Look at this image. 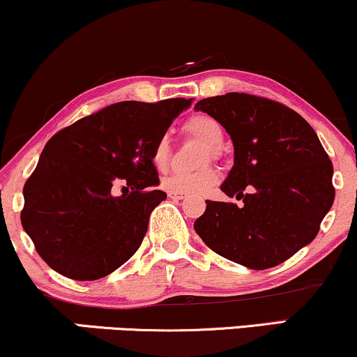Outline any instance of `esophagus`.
<instances>
[{"label": "esophagus", "instance_id": "obj_1", "mask_svg": "<svg viewBox=\"0 0 357 357\" xmlns=\"http://www.w3.org/2000/svg\"><path fill=\"white\" fill-rule=\"evenodd\" d=\"M169 197H170V199H175V200H183V199H187L185 193H177V192H169Z\"/></svg>", "mask_w": 357, "mask_h": 357}]
</instances>
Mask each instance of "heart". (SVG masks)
<instances>
[{
	"mask_svg": "<svg viewBox=\"0 0 357 357\" xmlns=\"http://www.w3.org/2000/svg\"><path fill=\"white\" fill-rule=\"evenodd\" d=\"M185 132L190 134L192 137L199 139L208 145L204 152V162H208L210 157H218L220 145L223 142V129L213 117L206 116V114H195V116H192L185 122ZM151 157L153 167L158 172L167 170L172 157L170 140L167 135H160L155 140ZM217 180L218 175L215 169H212V167H204V169L197 172H178V174L167 175V177L162 178L160 185L167 192H177L190 195V193H202L208 190L210 187L217 183Z\"/></svg>",
	"mask_w": 357,
	"mask_h": 357,
	"instance_id": "b5f03b06",
	"label": "heart"
}]
</instances>
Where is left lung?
Masks as SVG:
<instances>
[{
    "label": "left lung",
    "instance_id": "1",
    "mask_svg": "<svg viewBox=\"0 0 357 357\" xmlns=\"http://www.w3.org/2000/svg\"><path fill=\"white\" fill-rule=\"evenodd\" d=\"M230 134L235 165L223 182L243 205L206 200L193 228L220 257L252 270L314 240L334 202L333 164L313 127L276 100L228 92L195 104Z\"/></svg>",
    "mask_w": 357,
    "mask_h": 357
}]
</instances>
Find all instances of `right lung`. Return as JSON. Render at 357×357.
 Segmentation results:
<instances>
[{
  "mask_svg": "<svg viewBox=\"0 0 357 357\" xmlns=\"http://www.w3.org/2000/svg\"><path fill=\"white\" fill-rule=\"evenodd\" d=\"M192 99L122 100L56 132L24 183L21 225L52 270L92 281L117 270L139 250L155 190L152 147ZM127 183V194L112 185ZM126 188V187H124Z\"/></svg>",
  "mask_w": 357,
  "mask_h": 357,
  "instance_id": "obj_1",
  "label": "right lung"
}]
</instances>
